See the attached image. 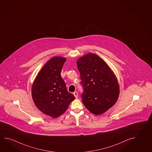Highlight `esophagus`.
Wrapping results in <instances>:
<instances>
[{"label": "esophagus", "instance_id": "esophagus-1", "mask_svg": "<svg viewBox=\"0 0 152 152\" xmlns=\"http://www.w3.org/2000/svg\"><path fill=\"white\" fill-rule=\"evenodd\" d=\"M73 94H74V95L75 97V98L76 99H77L78 98V93L77 91H75L74 93H73Z\"/></svg>", "mask_w": 152, "mask_h": 152}]
</instances>
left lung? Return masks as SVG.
I'll return each mask as SVG.
<instances>
[{
	"label": "left lung",
	"mask_w": 152,
	"mask_h": 152,
	"mask_svg": "<svg viewBox=\"0 0 152 152\" xmlns=\"http://www.w3.org/2000/svg\"><path fill=\"white\" fill-rule=\"evenodd\" d=\"M77 66L83 87L82 102L94 114H102L118 101L120 87L114 72L96 54L89 53L80 57Z\"/></svg>",
	"instance_id": "obj_1"
}]
</instances>
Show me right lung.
Segmentation results:
<instances>
[{
  "instance_id": "add662e5",
  "label": "right lung",
  "mask_w": 152,
  "mask_h": 152,
  "mask_svg": "<svg viewBox=\"0 0 152 152\" xmlns=\"http://www.w3.org/2000/svg\"><path fill=\"white\" fill-rule=\"evenodd\" d=\"M66 60L60 56L51 58L39 71L32 86L34 104L40 112L53 118L63 114L75 99L68 91L61 76Z\"/></svg>"
}]
</instances>
